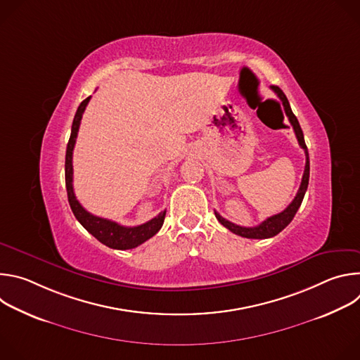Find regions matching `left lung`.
<instances>
[{
  "label": "left lung",
  "instance_id": "obj_1",
  "mask_svg": "<svg viewBox=\"0 0 360 360\" xmlns=\"http://www.w3.org/2000/svg\"><path fill=\"white\" fill-rule=\"evenodd\" d=\"M272 91L279 96V99L282 101V104L285 107V112L289 118V122L290 125L293 127V131H295V135H296V139L300 145V148L304 150V157H306V164H304V171H303V176H302V182H300V186H299V191L295 196V199L289 203V207L282 211L281 214L278 215H274V217H269L268 219H265L262 224H259L258 226H253V228H246V226H240V225H236L233 222H229L228 219L222 218L217 211H215V217L226 228L229 229L231 232H233L235 235H239V236H243V238H249V239H266V238H272L275 235H278L281 231H283L293 219V217L296 215L300 203L303 200V196H304V192L307 189V184H309V152H307V146L304 143V138H303V132H302V128L299 125V121L297 118L295 117V114L292 112L290 110V105H289V101L286 98V95L283 94V91L274 85L271 86Z\"/></svg>",
  "mask_w": 360,
  "mask_h": 360
}]
</instances>
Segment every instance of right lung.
<instances>
[{
  "mask_svg": "<svg viewBox=\"0 0 360 360\" xmlns=\"http://www.w3.org/2000/svg\"><path fill=\"white\" fill-rule=\"evenodd\" d=\"M91 96L85 98L74 117L72 121V128H71V136L67 145V153H65V186H67V193H68V202L70 207L78 219V222L92 235L95 236L101 243L107 245L108 248L112 249H132L148 240L155 235L164 225L165 214L167 211L158 214L155 218H152L150 221L138 225V226H122L114 221L105 219V218H99L82 208V205L77 200L75 193H74V186H72V150L75 146L79 124L82 114L88 105Z\"/></svg>",
  "mask_w": 360,
  "mask_h": 360,
  "instance_id": "1",
  "label": "right lung"
}]
</instances>
